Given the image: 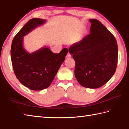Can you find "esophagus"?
I'll return each mask as SVG.
<instances>
[{
    "instance_id": "obj_1",
    "label": "esophagus",
    "mask_w": 129,
    "mask_h": 129,
    "mask_svg": "<svg viewBox=\"0 0 129 129\" xmlns=\"http://www.w3.org/2000/svg\"><path fill=\"white\" fill-rule=\"evenodd\" d=\"M71 57V55H70L69 52H68L67 55V57Z\"/></svg>"
}]
</instances>
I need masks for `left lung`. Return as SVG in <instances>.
Segmentation results:
<instances>
[{
	"label": "left lung",
	"mask_w": 129,
	"mask_h": 129,
	"mask_svg": "<svg viewBox=\"0 0 129 129\" xmlns=\"http://www.w3.org/2000/svg\"><path fill=\"white\" fill-rule=\"evenodd\" d=\"M90 34L72 45L69 52L75 62L74 74L83 87L103 86L115 74L118 47L114 36L100 21L89 19Z\"/></svg>",
	"instance_id": "obj_1"
}]
</instances>
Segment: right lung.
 <instances>
[{"mask_svg":"<svg viewBox=\"0 0 129 129\" xmlns=\"http://www.w3.org/2000/svg\"><path fill=\"white\" fill-rule=\"evenodd\" d=\"M45 21L40 18L29 20L14 36L11 46V56L15 75L23 85L34 90L50 86L68 53L67 48L59 54L52 52L47 47L31 54L24 50L23 37Z\"/></svg>","mask_w":129,"mask_h":129,"instance_id":"obj_1","label":"right lung"}]
</instances>
